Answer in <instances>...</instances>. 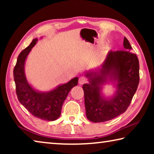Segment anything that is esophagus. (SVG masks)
Returning <instances> with one entry per match:
<instances>
[{
    "label": "esophagus",
    "mask_w": 154,
    "mask_h": 154,
    "mask_svg": "<svg viewBox=\"0 0 154 154\" xmlns=\"http://www.w3.org/2000/svg\"><path fill=\"white\" fill-rule=\"evenodd\" d=\"M87 82H88V79L85 77L82 76V77H79V84L83 85V84H84V83H87Z\"/></svg>",
    "instance_id": "1"
}]
</instances>
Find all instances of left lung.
Masks as SVG:
<instances>
[{"mask_svg": "<svg viewBox=\"0 0 154 154\" xmlns=\"http://www.w3.org/2000/svg\"><path fill=\"white\" fill-rule=\"evenodd\" d=\"M122 50L110 51L100 72H88L89 83L83 85L87 118L92 122H106L124 113L139 83V62L126 37ZM108 76L117 81V92L110 99L100 94V85Z\"/></svg>", "mask_w": 154, "mask_h": 154, "instance_id": "8db88e82", "label": "left lung"}]
</instances>
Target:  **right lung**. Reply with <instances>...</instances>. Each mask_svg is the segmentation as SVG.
Wrapping results in <instances>:
<instances>
[{
  "instance_id": "right-lung-1",
  "label": "right lung",
  "mask_w": 154,
  "mask_h": 154,
  "mask_svg": "<svg viewBox=\"0 0 154 154\" xmlns=\"http://www.w3.org/2000/svg\"><path fill=\"white\" fill-rule=\"evenodd\" d=\"M37 38L33 39L30 45L20 52L14 69L15 90L20 103L36 118L43 120L54 121L61 114L65 99L72 88L78 83L75 77L64 84L48 92H38L28 84L24 74V64L28 54L35 45Z\"/></svg>"
}]
</instances>
